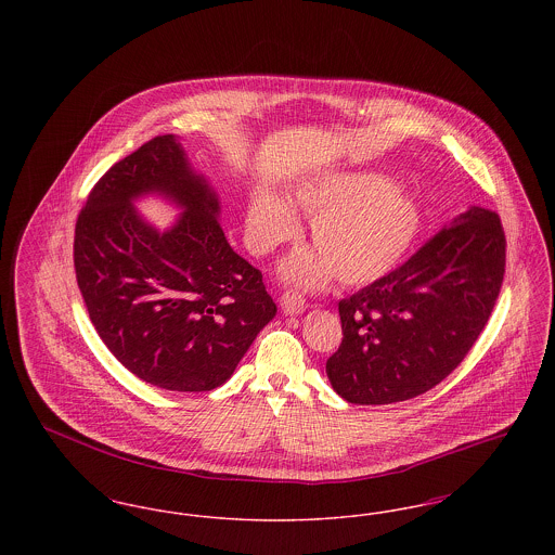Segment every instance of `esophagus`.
Listing matches in <instances>:
<instances>
[{"label":"esophagus","mask_w":555,"mask_h":555,"mask_svg":"<svg viewBox=\"0 0 555 555\" xmlns=\"http://www.w3.org/2000/svg\"><path fill=\"white\" fill-rule=\"evenodd\" d=\"M281 308H283L285 314L297 317V314H301V312L306 310V299H304L297 291H285V293L281 295Z\"/></svg>","instance_id":"34e87169"}]
</instances>
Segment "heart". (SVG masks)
Returning <instances> with one entry per match:
<instances>
[{
    "instance_id": "obj_1",
    "label": "heart",
    "mask_w": 555,
    "mask_h": 555,
    "mask_svg": "<svg viewBox=\"0 0 555 555\" xmlns=\"http://www.w3.org/2000/svg\"><path fill=\"white\" fill-rule=\"evenodd\" d=\"M289 204L317 216L310 235L318 251H299L283 264L285 279L304 287H322L335 272L349 287L374 283L401 262L421 229L416 197L376 172H337L301 183ZM295 235L297 220L281 199L258 195L251 202L247 238L256 254Z\"/></svg>"
}]
</instances>
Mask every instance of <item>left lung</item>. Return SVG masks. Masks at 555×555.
Instances as JSON below:
<instances>
[{
	"instance_id": "1",
	"label": "left lung",
	"mask_w": 555,
	"mask_h": 555,
	"mask_svg": "<svg viewBox=\"0 0 555 555\" xmlns=\"http://www.w3.org/2000/svg\"><path fill=\"white\" fill-rule=\"evenodd\" d=\"M505 233L495 211L473 208L383 279L339 301L344 339L326 360L349 403L423 396L462 364L500 297Z\"/></svg>"
}]
</instances>
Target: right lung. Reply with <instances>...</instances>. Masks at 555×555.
Wrapping results in <instances>:
<instances>
[{
	"instance_id": "right-lung-1",
	"label": "right lung",
	"mask_w": 555,
	"mask_h": 555,
	"mask_svg": "<svg viewBox=\"0 0 555 555\" xmlns=\"http://www.w3.org/2000/svg\"><path fill=\"white\" fill-rule=\"evenodd\" d=\"M162 192L186 211L166 234L131 208ZM218 197L181 143L158 134L91 189L75 227V272L89 318L116 360L168 391L227 383L276 314L262 272L233 251Z\"/></svg>"
}]
</instances>
